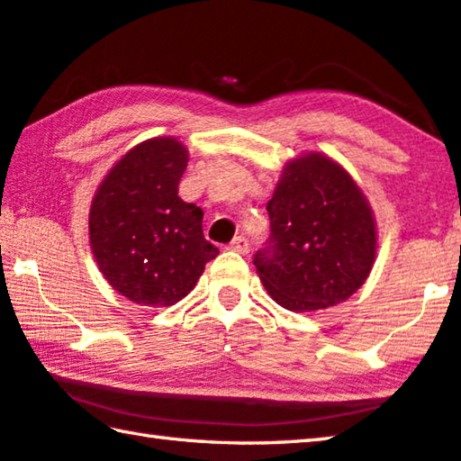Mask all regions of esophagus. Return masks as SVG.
<instances>
[{
  "instance_id": "1",
  "label": "esophagus",
  "mask_w": 461,
  "mask_h": 461,
  "mask_svg": "<svg viewBox=\"0 0 461 461\" xmlns=\"http://www.w3.org/2000/svg\"><path fill=\"white\" fill-rule=\"evenodd\" d=\"M230 249H233V252H238V254H248L249 252V241L244 236L233 238V241L230 244Z\"/></svg>"
}]
</instances>
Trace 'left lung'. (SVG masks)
<instances>
[{
    "instance_id": "obj_1",
    "label": "left lung",
    "mask_w": 461,
    "mask_h": 461,
    "mask_svg": "<svg viewBox=\"0 0 461 461\" xmlns=\"http://www.w3.org/2000/svg\"><path fill=\"white\" fill-rule=\"evenodd\" d=\"M270 241L254 256L264 288L294 313L339 305L376 262V220L352 175L321 152L283 167L268 201Z\"/></svg>"
}]
</instances>
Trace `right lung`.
Instances as JSON below:
<instances>
[{"label":"right lung","mask_w":461,"mask_h":461,"mask_svg":"<svg viewBox=\"0 0 461 461\" xmlns=\"http://www.w3.org/2000/svg\"><path fill=\"white\" fill-rule=\"evenodd\" d=\"M186 162L181 140H144L109 168L93 194V258L112 288L142 307L175 305L220 254L203 238L201 207L178 197Z\"/></svg>","instance_id":"add662e5"}]
</instances>
